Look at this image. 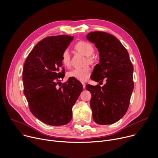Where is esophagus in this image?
<instances>
[{
    "instance_id": "esophagus-1",
    "label": "esophagus",
    "mask_w": 158,
    "mask_h": 158,
    "mask_svg": "<svg viewBox=\"0 0 158 158\" xmlns=\"http://www.w3.org/2000/svg\"><path fill=\"white\" fill-rule=\"evenodd\" d=\"M82 86H83V88L85 89V84L84 82H82Z\"/></svg>"
}]
</instances>
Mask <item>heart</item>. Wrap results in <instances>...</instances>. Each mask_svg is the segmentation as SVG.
<instances>
[{"label": "heart", "mask_w": 158, "mask_h": 158, "mask_svg": "<svg viewBox=\"0 0 158 158\" xmlns=\"http://www.w3.org/2000/svg\"><path fill=\"white\" fill-rule=\"evenodd\" d=\"M74 49L77 52L87 56V60L88 62L92 63L93 62V58L91 56L94 52V49L91 43L85 40L79 41L75 44ZM61 62L64 66L67 67H70L71 56L68 50L66 49L63 51L61 56ZM91 68L89 66H85L83 68L75 69L71 71L69 73L68 76L81 81H85L91 75Z\"/></svg>", "instance_id": "1"}]
</instances>
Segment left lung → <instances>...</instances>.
<instances>
[{
	"label": "left lung",
	"mask_w": 158,
	"mask_h": 158,
	"mask_svg": "<svg viewBox=\"0 0 158 158\" xmlns=\"http://www.w3.org/2000/svg\"><path fill=\"white\" fill-rule=\"evenodd\" d=\"M99 52V64L94 68L91 79L102 83L85 85L92 98L90 101L93 120L98 124H113L121 119L128 109L134 89L133 66L126 49L114 35L101 31L87 34Z\"/></svg>",
	"instance_id": "8db88e82"
}]
</instances>
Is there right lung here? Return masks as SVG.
Instances as JSON below:
<instances>
[{"instance_id": "add662e5", "label": "right lung", "mask_w": 158, "mask_h": 158, "mask_svg": "<svg viewBox=\"0 0 158 158\" xmlns=\"http://www.w3.org/2000/svg\"><path fill=\"white\" fill-rule=\"evenodd\" d=\"M73 37L49 36L38 42L28 55L23 68L24 94L32 114L51 126L69 123L72 107L82 91V84L69 79L60 87L57 85L65 76L61 56Z\"/></svg>"}]
</instances>
